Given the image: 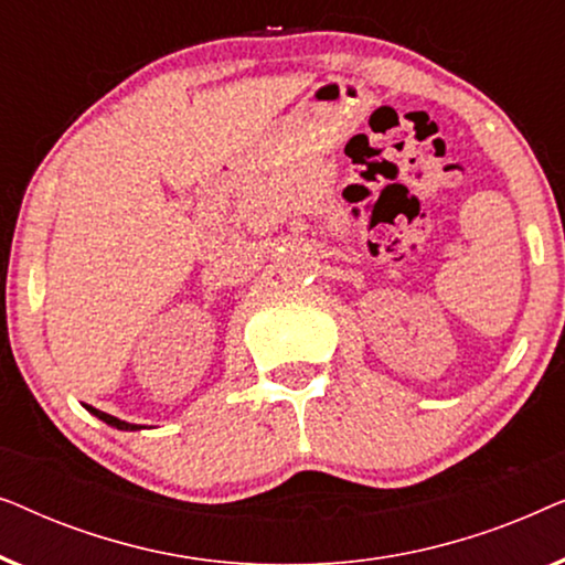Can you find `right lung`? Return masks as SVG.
I'll return each mask as SVG.
<instances>
[{"label": "right lung", "instance_id": "right-lung-1", "mask_svg": "<svg viewBox=\"0 0 565 565\" xmlns=\"http://www.w3.org/2000/svg\"><path fill=\"white\" fill-rule=\"evenodd\" d=\"M87 412H89L92 416H97V419H103L105 424H110V427H115V429H122V431H136V429H141V424L122 422V419H118V416H110V414L99 412V408H95V406H87Z\"/></svg>", "mask_w": 565, "mask_h": 565}]
</instances>
